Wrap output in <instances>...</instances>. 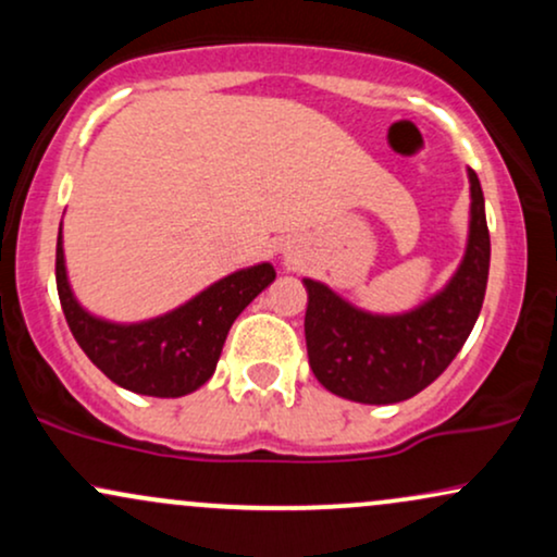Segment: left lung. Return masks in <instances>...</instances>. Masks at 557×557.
Wrapping results in <instances>:
<instances>
[{
	"label": "left lung",
	"instance_id": "obj_1",
	"mask_svg": "<svg viewBox=\"0 0 557 557\" xmlns=\"http://www.w3.org/2000/svg\"><path fill=\"white\" fill-rule=\"evenodd\" d=\"M466 253L443 290L403 314H369L317 280L304 332L311 372L341 398L387 406L413 398L450 367L482 311L490 274V230L474 170Z\"/></svg>",
	"mask_w": 557,
	"mask_h": 557
}]
</instances>
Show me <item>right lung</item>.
Listing matches in <instances>:
<instances>
[{"mask_svg": "<svg viewBox=\"0 0 557 557\" xmlns=\"http://www.w3.org/2000/svg\"><path fill=\"white\" fill-rule=\"evenodd\" d=\"M274 280V267H246L216 280L188 304L146 322L117 324L88 314L73 296L62 227L57 235V293L83 354L114 385L151 398H181L209 382L233 322Z\"/></svg>", "mask_w": 557, "mask_h": 557, "instance_id": "add662e5", "label": "right lung"}]
</instances>
